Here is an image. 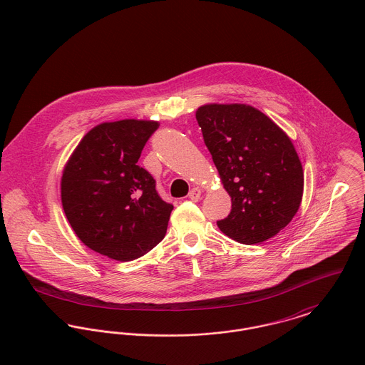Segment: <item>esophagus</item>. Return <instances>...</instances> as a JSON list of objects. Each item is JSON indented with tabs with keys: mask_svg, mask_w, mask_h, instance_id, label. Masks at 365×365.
I'll use <instances>...</instances> for the list:
<instances>
[{
	"mask_svg": "<svg viewBox=\"0 0 365 365\" xmlns=\"http://www.w3.org/2000/svg\"><path fill=\"white\" fill-rule=\"evenodd\" d=\"M200 196H202V190H200L199 187H193V189L189 192V199H190L192 202H197V200L200 199Z\"/></svg>",
	"mask_w": 365,
	"mask_h": 365,
	"instance_id": "34e87169",
	"label": "esophagus"
}]
</instances>
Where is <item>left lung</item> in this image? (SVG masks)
Returning <instances> with one entry per match:
<instances>
[{"instance_id":"left-lung-1","label":"left lung","mask_w":365,"mask_h":365,"mask_svg":"<svg viewBox=\"0 0 365 365\" xmlns=\"http://www.w3.org/2000/svg\"><path fill=\"white\" fill-rule=\"evenodd\" d=\"M196 120L231 197L220 230L247 245L277 235L303 195L302 165L288 135L245 104H207L196 111Z\"/></svg>"}]
</instances>
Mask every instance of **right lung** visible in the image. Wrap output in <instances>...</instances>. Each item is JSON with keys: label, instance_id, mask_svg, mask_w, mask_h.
<instances>
[{"label": "right lung", "instance_id": "add662e5", "mask_svg": "<svg viewBox=\"0 0 365 365\" xmlns=\"http://www.w3.org/2000/svg\"><path fill=\"white\" fill-rule=\"evenodd\" d=\"M155 121L123 120L93 128L62 176V205L76 235L91 250L133 261L159 244L173 206L137 165Z\"/></svg>", "mask_w": 365, "mask_h": 365}]
</instances>
